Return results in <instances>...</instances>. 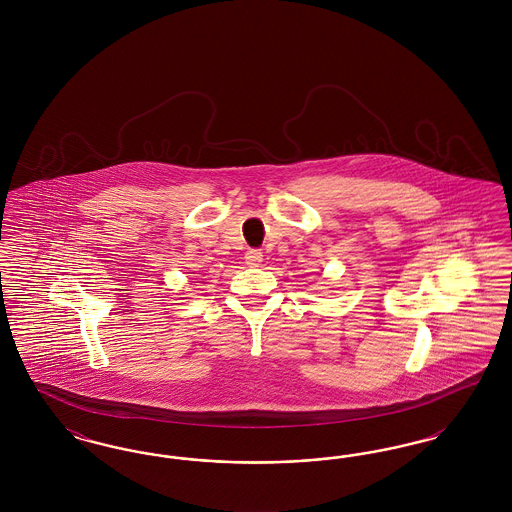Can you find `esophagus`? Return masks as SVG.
Here are the masks:
<instances>
[{"mask_svg":"<svg viewBox=\"0 0 512 512\" xmlns=\"http://www.w3.org/2000/svg\"><path fill=\"white\" fill-rule=\"evenodd\" d=\"M245 263H247L249 267H259V265L263 263V253H261L259 249H249V251L245 253Z\"/></svg>","mask_w":512,"mask_h":512,"instance_id":"1","label":"esophagus"}]
</instances>
